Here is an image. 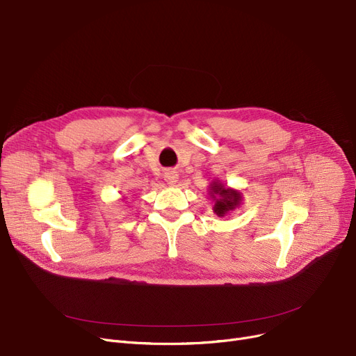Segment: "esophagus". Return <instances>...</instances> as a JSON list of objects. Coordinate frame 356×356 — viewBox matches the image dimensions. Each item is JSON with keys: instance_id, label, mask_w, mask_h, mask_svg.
<instances>
[{"instance_id": "esophagus-1", "label": "esophagus", "mask_w": 356, "mask_h": 356, "mask_svg": "<svg viewBox=\"0 0 356 356\" xmlns=\"http://www.w3.org/2000/svg\"><path fill=\"white\" fill-rule=\"evenodd\" d=\"M165 179H166L169 184H174V182H177V179H178V174H177L175 171H168V172H165Z\"/></svg>"}]
</instances>
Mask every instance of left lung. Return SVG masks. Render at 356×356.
<instances>
[{"mask_svg": "<svg viewBox=\"0 0 356 356\" xmlns=\"http://www.w3.org/2000/svg\"><path fill=\"white\" fill-rule=\"evenodd\" d=\"M210 188H211L213 198H215L214 195H219V198L216 199V204H214V213L217 216L223 217L226 213H229L230 210L239 206V202H241L239 193H236L233 190H227L223 187V184H217V182H214Z\"/></svg>", "mask_w": 356, "mask_h": 356, "instance_id": "1", "label": "left lung"}]
</instances>
